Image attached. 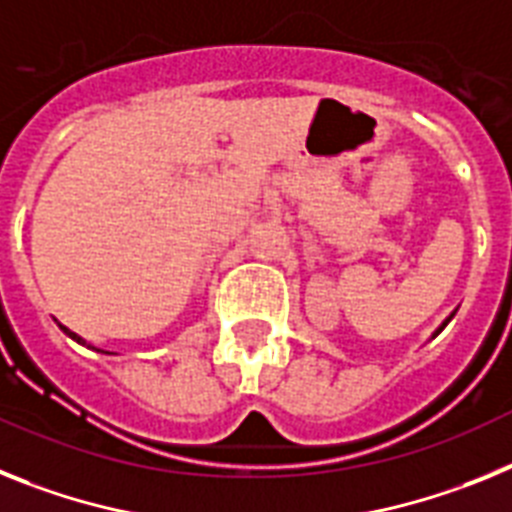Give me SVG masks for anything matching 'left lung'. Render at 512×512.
Instances as JSON below:
<instances>
[{
  "label": "left lung",
  "mask_w": 512,
  "mask_h": 512,
  "mask_svg": "<svg viewBox=\"0 0 512 512\" xmlns=\"http://www.w3.org/2000/svg\"><path fill=\"white\" fill-rule=\"evenodd\" d=\"M453 314H456V311H451V314H448V317H446V319H443V324H441V327H438V330H435V332H433V337H435V335H441V332H443V327H446V324H448V322H451V319H453Z\"/></svg>",
  "instance_id": "left-lung-1"
}]
</instances>
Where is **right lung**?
Listing matches in <instances>:
<instances>
[{
  "instance_id": "1",
  "label": "right lung",
  "mask_w": 512,
  "mask_h": 512,
  "mask_svg": "<svg viewBox=\"0 0 512 512\" xmlns=\"http://www.w3.org/2000/svg\"><path fill=\"white\" fill-rule=\"evenodd\" d=\"M59 327H61V330H64V335H69V337H71V340H74V342H79V345H87V340H82V337H79V335H77V332H71V330H69V327H64V324H59ZM87 348H92V345H87ZM92 350H97V348H92ZM97 353L113 355V353H108V350H97Z\"/></svg>"
}]
</instances>
